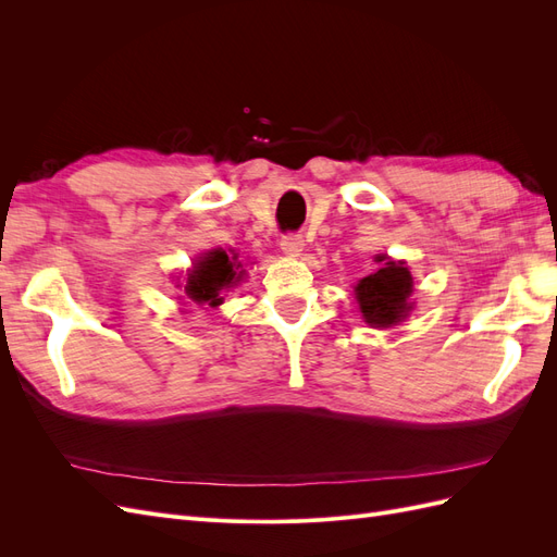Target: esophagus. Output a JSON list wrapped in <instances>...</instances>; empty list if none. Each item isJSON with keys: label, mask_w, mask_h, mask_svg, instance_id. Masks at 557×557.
Instances as JSON below:
<instances>
[{"label": "esophagus", "mask_w": 557, "mask_h": 557, "mask_svg": "<svg viewBox=\"0 0 557 557\" xmlns=\"http://www.w3.org/2000/svg\"><path fill=\"white\" fill-rule=\"evenodd\" d=\"M301 248H305V239H301V234L290 232V234H283V237H281V250L285 252V256L297 258Z\"/></svg>", "instance_id": "esophagus-1"}]
</instances>
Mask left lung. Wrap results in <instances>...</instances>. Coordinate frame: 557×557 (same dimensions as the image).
<instances>
[{
    "mask_svg": "<svg viewBox=\"0 0 557 557\" xmlns=\"http://www.w3.org/2000/svg\"><path fill=\"white\" fill-rule=\"evenodd\" d=\"M376 262H381L376 272L364 276L356 285V299L364 315V323L387 327L399 323L411 311L407 299L413 290V278L404 262L385 260V256H379Z\"/></svg>",
    "mask_w": 557,
    "mask_h": 557,
    "instance_id": "obj_1",
    "label": "left lung"
}]
</instances>
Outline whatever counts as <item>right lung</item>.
<instances>
[{"instance_id":"obj_1","label":"right lung","mask_w":557,"mask_h":557,"mask_svg":"<svg viewBox=\"0 0 557 557\" xmlns=\"http://www.w3.org/2000/svg\"><path fill=\"white\" fill-rule=\"evenodd\" d=\"M237 256H227L225 250H211L201 258L193 272L188 274V283H185V293L197 305H209V307H218L223 301L221 290L230 288L232 283H237V269L242 264L234 262Z\"/></svg>"}]
</instances>
